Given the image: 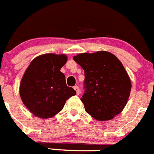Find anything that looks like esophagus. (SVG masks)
Listing matches in <instances>:
<instances>
[{
    "label": "esophagus",
    "instance_id": "esophagus-1",
    "mask_svg": "<svg viewBox=\"0 0 154 154\" xmlns=\"http://www.w3.org/2000/svg\"><path fill=\"white\" fill-rule=\"evenodd\" d=\"M74 89L76 91V92H77V95H79V94H80V90H79V87H77V86H74Z\"/></svg>",
    "mask_w": 154,
    "mask_h": 154
}]
</instances>
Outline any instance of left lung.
<instances>
[{"instance_id":"obj_1","label":"left lung","mask_w":154,"mask_h":154,"mask_svg":"<svg viewBox=\"0 0 154 154\" xmlns=\"http://www.w3.org/2000/svg\"><path fill=\"white\" fill-rule=\"evenodd\" d=\"M73 58L85 74V93L80 100L86 112L100 121L113 119L124 110L131 91V79L122 63L105 51Z\"/></svg>"}]
</instances>
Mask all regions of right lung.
Returning a JSON list of instances; mask_svg holds the SVG:
<instances>
[{"instance_id": "1", "label": "right lung", "mask_w": 154, "mask_h": 154, "mask_svg": "<svg viewBox=\"0 0 154 154\" xmlns=\"http://www.w3.org/2000/svg\"><path fill=\"white\" fill-rule=\"evenodd\" d=\"M65 54H45L30 62L20 84V96L24 106L37 117L48 119L63 109L66 100L76 94L67 87L60 68Z\"/></svg>"}]
</instances>
